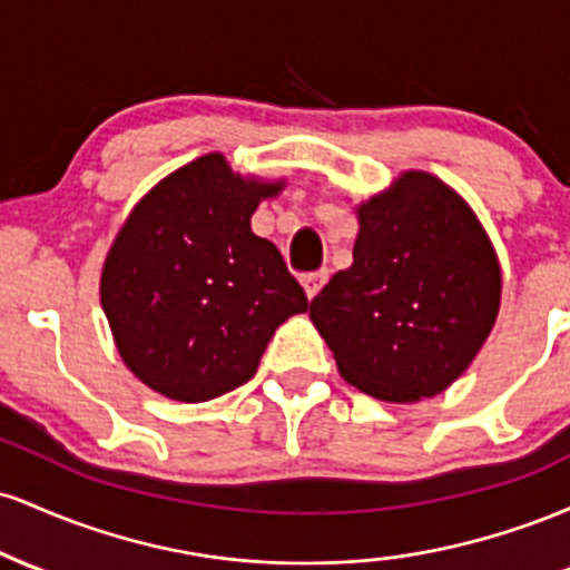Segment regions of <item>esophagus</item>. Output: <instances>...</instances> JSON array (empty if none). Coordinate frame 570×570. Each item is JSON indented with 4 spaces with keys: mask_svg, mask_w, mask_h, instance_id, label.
Here are the masks:
<instances>
[{
    "mask_svg": "<svg viewBox=\"0 0 570 570\" xmlns=\"http://www.w3.org/2000/svg\"><path fill=\"white\" fill-rule=\"evenodd\" d=\"M326 278H330V271H326V267H322V271H316V273H307V276L299 278L303 281V289L307 294V299H313L318 292H322Z\"/></svg>",
    "mask_w": 570,
    "mask_h": 570,
    "instance_id": "esophagus-1",
    "label": "esophagus"
}]
</instances>
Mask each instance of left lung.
Listing matches in <instances>:
<instances>
[{
	"instance_id": "obj_1",
	"label": "left lung",
	"mask_w": 570,
	"mask_h": 570,
	"mask_svg": "<svg viewBox=\"0 0 570 570\" xmlns=\"http://www.w3.org/2000/svg\"><path fill=\"white\" fill-rule=\"evenodd\" d=\"M353 265L313 297L311 322L343 381L381 402L450 389L493 330L501 265L453 187L404 171L356 206Z\"/></svg>"
}]
</instances>
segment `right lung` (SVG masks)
<instances>
[{
  "instance_id": "right-lung-1",
  "label": "right lung",
  "mask_w": 570,
  "mask_h": 570,
  "mask_svg": "<svg viewBox=\"0 0 570 570\" xmlns=\"http://www.w3.org/2000/svg\"><path fill=\"white\" fill-rule=\"evenodd\" d=\"M284 187L208 153L136 203L104 259L101 307L144 385L187 404L227 394L252 381L273 332L307 311L278 248L252 233L259 200Z\"/></svg>"
}]
</instances>
